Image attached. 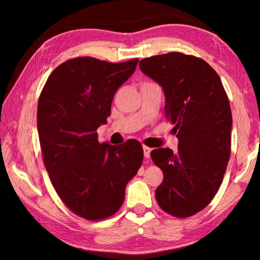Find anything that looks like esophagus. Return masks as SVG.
Returning a JSON list of instances; mask_svg holds the SVG:
<instances>
[{
	"label": "esophagus",
	"mask_w": 260,
	"mask_h": 260,
	"mask_svg": "<svg viewBox=\"0 0 260 260\" xmlns=\"http://www.w3.org/2000/svg\"><path fill=\"white\" fill-rule=\"evenodd\" d=\"M150 152H151V149L147 147V146H143V153H144V157L146 158H150Z\"/></svg>",
	"instance_id": "obj_1"
}]
</instances>
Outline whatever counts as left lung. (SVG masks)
Returning a JSON list of instances; mask_svg holds the SVG:
<instances>
[{
	"label": "left lung",
	"mask_w": 260,
	"mask_h": 260,
	"mask_svg": "<svg viewBox=\"0 0 260 260\" xmlns=\"http://www.w3.org/2000/svg\"><path fill=\"white\" fill-rule=\"evenodd\" d=\"M139 65L162 87L166 119L179 140L177 152L151 151L164 174L157 203L173 217H190L210 204L226 172L233 124L228 96L217 72L199 57L169 52Z\"/></svg>",
	"instance_id": "1"
}]
</instances>
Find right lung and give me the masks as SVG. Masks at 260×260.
I'll return each instance as SVG.
<instances>
[{
	"label": "right lung",
	"mask_w": 260,
	"mask_h": 260,
	"mask_svg": "<svg viewBox=\"0 0 260 260\" xmlns=\"http://www.w3.org/2000/svg\"><path fill=\"white\" fill-rule=\"evenodd\" d=\"M138 61L69 59L51 72L40 94L38 132L43 162L59 199L83 219L96 221L116 213L124 203L126 184L142 165L138 141L100 143L96 132L107 122L114 93Z\"/></svg>",
	"instance_id": "add662e5"
}]
</instances>
